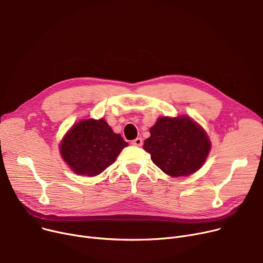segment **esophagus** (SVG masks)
Wrapping results in <instances>:
<instances>
[{
    "label": "esophagus",
    "mask_w": 263,
    "mask_h": 263,
    "mask_svg": "<svg viewBox=\"0 0 263 263\" xmlns=\"http://www.w3.org/2000/svg\"><path fill=\"white\" fill-rule=\"evenodd\" d=\"M131 144L133 146H137V147H142L143 146V139L141 137H137L135 139H133V141L131 142Z\"/></svg>",
    "instance_id": "1"
}]
</instances>
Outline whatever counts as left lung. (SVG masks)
Instances as JSON below:
<instances>
[{
  "label": "left lung",
  "mask_w": 263,
  "mask_h": 263,
  "mask_svg": "<svg viewBox=\"0 0 263 263\" xmlns=\"http://www.w3.org/2000/svg\"><path fill=\"white\" fill-rule=\"evenodd\" d=\"M150 134L144 150L157 167L173 178L198 171L211 151L204 129L186 115L157 118Z\"/></svg>",
  "instance_id": "left-lung-1"
}]
</instances>
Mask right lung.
<instances>
[{
    "label": "right lung",
    "instance_id": "1",
    "mask_svg": "<svg viewBox=\"0 0 263 263\" xmlns=\"http://www.w3.org/2000/svg\"><path fill=\"white\" fill-rule=\"evenodd\" d=\"M127 146L103 118H90L80 120L68 130L60 144V153L75 173L95 177L112 165Z\"/></svg>",
    "mask_w": 263,
    "mask_h": 263
}]
</instances>
